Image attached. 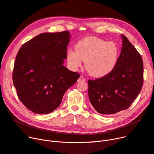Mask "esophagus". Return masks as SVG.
<instances>
[{"instance_id":"1","label":"esophagus","mask_w":154,"mask_h":154,"mask_svg":"<svg viewBox=\"0 0 154 154\" xmlns=\"http://www.w3.org/2000/svg\"><path fill=\"white\" fill-rule=\"evenodd\" d=\"M85 81V79L82 76H81L78 79L77 82H82V81Z\"/></svg>"}]
</instances>
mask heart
I'll return each instance as SVG.
<instances>
[{
	"mask_svg": "<svg viewBox=\"0 0 154 154\" xmlns=\"http://www.w3.org/2000/svg\"><path fill=\"white\" fill-rule=\"evenodd\" d=\"M75 50L66 53L68 64L75 70L84 61V67L90 75L101 77L111 72L118 58L119 49L113 42H105L96 37H86L78 41Z\"/></svg>",
	"mask_w": 154,
	"mask_h": 154,
	"instance_id": "obj_1",
	"label": "heart"
}]
</instances>
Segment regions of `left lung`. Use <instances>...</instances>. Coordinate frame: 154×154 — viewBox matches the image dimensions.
Here are the masks:
<instances>
[{
	"label": "left lung",
	"instance_id": "obj_1",
	"mask_svg": "<svg viewBox=\"0 0 154 154\" xmlns=\"http://www.w3.org/2000/svg\"><path fill=\"white\" fill-rule=\"evenodd\" d=\"M121 52L113 70L88 81L91 103L101 114H114L127 109L140 94L143 84V63L138 51L121 35Z\"/></svg>",
	"mask_w": 154,
	"mask_h": 154
}]
</instances>
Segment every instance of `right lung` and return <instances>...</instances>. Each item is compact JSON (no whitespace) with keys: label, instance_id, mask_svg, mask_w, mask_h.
I'll use <instances>...</instances> for the list:
<instances>
[{"label":"right lung","instance_id":"obj_1","mask_svg":"<svg viewBox=\"0 0 154 154\" xmlns=\"http://www.w3.org/2000/svg\"><path fill=\"white\" fill-rule=\"evenodd\" d=\"M68 31L43 33L25 43L14 62L13 80L20 100L38 114L53 112L80 75L63 65Z\"/></svg>","mask_w":154,"mask_h":154}]
</instances>
